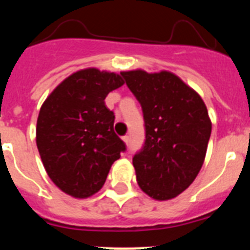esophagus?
Here are the masks:
<instances>
[{
  "label": "esophagus",
  "mask_w": 250,
  "mask_h": 250,
  "mask_svg": "<svg viewBox=\"0 0 250 250\" xmlns=\"http://www.w3.org/2000/svg\"><path fill=\"white\" fill-rule=\"evenodd\" d=\"M123 141L125 143V144H129V141H130V136L129 135H125L123 136Z\"/></svg>",
  "instance_id": "34e87169"
}]
</instances>
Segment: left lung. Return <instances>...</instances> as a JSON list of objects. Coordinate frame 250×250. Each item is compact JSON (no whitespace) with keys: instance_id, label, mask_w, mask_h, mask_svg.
<instances>
[{"instance_id":"left-lung-1","label":"left lung","mask_w":250,"mask_h":250,"mask_svg":"<svg viewBox=\"0 0 250 250\" xmlns=\"http://www.w3.org/2000/svg\"><path fill=\"white\" fill-rule=\"evenodd\" d=\"M140 103L145 144L132 158L140 189L155 200L173 199L195 180L204 163L211 121L200 95L175 74L121 71Z\"/></svg>"}]
</instances>
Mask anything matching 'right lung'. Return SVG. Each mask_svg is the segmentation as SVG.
Masks as SVG:
<instances>
[{"label":"right lung","mask_w":250,"mask_h":250,"mask_svg":"<svg viewBox=\"0 0 250 250\" xmlns=\"http://www.w3.org/2000/svg\"><path fill=\"white\" fill-rule=\"evenodd\" d=\"M124 85L119 74L89 67L55 87L40 109L36 144L46 173L67 195L85 199L100 190L125 151L114 131L107 94Z\"/></svg>","instance_id":"add662e5"}]
</instances>
